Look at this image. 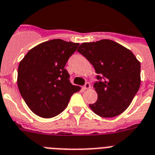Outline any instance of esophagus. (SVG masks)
Wrapping results in <instances>:
<instances>
[{"label":"esophagus","instance_id":"34e87169","mask_svg":"<svg viewBox=\"0 0 155 155\" xmlns=\"http://www.w3.org/2000/svg\"><path fill=\"white\" fill-rule=\"evenodd\" d=\"M91 87V85L90 84H89L88 82H87L86 84H85V85H84V87H83V88H84V90H87V89H89Z\"/></svg>","mask_w":155,"mask_h":155}]
</instances>
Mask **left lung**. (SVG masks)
<instances>
[{
    "label": "left lung",
    "mask_w": 155,
    "mask_h": 155,
    "mask_svg": "<svg viewBox=\"0 0 155 155\" xmlns=\"http://www.w3.org/2000/svg\"><path fill=\"white\" fill-rule=\"evenodd\" d=\"M77 51L98 74L94 84L98 99L91 109L104 118L123 113L140 87V62L131 51L110 40L83 43Z\"/></svg>",
    "instance_id": "1"
}]
</instances>
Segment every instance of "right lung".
Returning <instances> with one entry per match:
<instances>
[{
	"label": "right lung",
	"mask_w": 155,
	"mask_h": 155,
	"mask_svg": "<svg viewBox=\"0 0 155 155\" xmlns=\"http://www.w3.org/2000/svg\"><path fill=\"white\" fill-rule=\"evenodd\" d=\"M79 43L55 39L32 48L18 67L17 85L21 96L34 114L52 118L67 107L70 98L80 90L70 83L64 68Z\"/></svg>",
	"instance_id": "obj_1"
}]
</instances>
